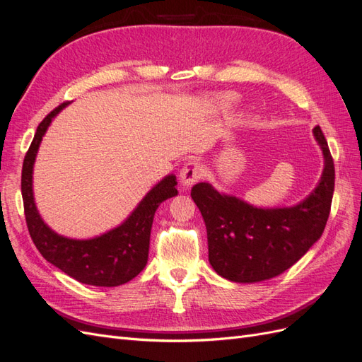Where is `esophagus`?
Segmentation results:
<instances>
[{"instance_id": "obj_1", "label": "esophagus", "mask_w": 362, "mask_h": 362, "mask_svg": "<svg viewBox=\"0 0 362 362\" xmlns=\"http://www.w3.org/2000/svg\"><path fill=\"white\" fill-rule=\"evenodd\" d=\"M204 169H202V164L198 161H189L185 163V166L181 169L180 172V180L182 182V185L185 187H190L194 182H198L202 177Z\"/></svg>"}]
</instances>
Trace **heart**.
<instances>
[{"instance_id":"heart-1","label":"heart","mask_w":362,"mask_h":362,"mask_svg":"<svg viewBox=\"0 0 362 362\" xmlns=\"http://www.w3.org/2000/svg\"><path fill=\"white\" fill-rule=\"evenodd\" d=\"M225 105H231V100H223Z\"/></svg>"}]
</instances>
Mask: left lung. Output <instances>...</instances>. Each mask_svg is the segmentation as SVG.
Masks as SVG:
<instances>
[{"label": "left lung", "instance_id": "8db88e82", "mask_svg": "<svg viewBox=\"0 0 362 362\" xmlns=\"http://www.w3.org/2000/svg\"><path fill=\"white\" fill-rule=\"evenodd\" d=\"M325 168L317 187L293 206L258 208L198 182L192 199L206 226L208 259L222 278L252 284L275 278L299 261L325 231L334 194L335 169L320 127L313 129Z\"/></svg>", "mask_w": 362, "mask_h": 362}]
</instances>
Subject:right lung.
Here are the masks:
<instances>
[{
  "label": "right lung",
  "mask_w": 362,
  "mask_h": 362,
  "mask_svg": "<svg viewBox=\"0 0 362 362\" xmlns=\"http://www.w3.org/2000/svg\"><path fill=\"white\" fill-rule=\"evenodd\" d=\"M64 107L66 103L59 105L39 124L24 158L21 190L28 233L42 257L71 278L96 287L122 286L145 269L154 214L163 201L178 194L175 187L177 177L173 173L164 177L146 193L122 223L101 235L76 240L52 231L37 211L33 193V168L42 137L45 136L52 119Z\"/></svg>",
  "instance_id": "add662e5"
}]
</instances>
